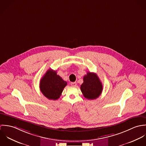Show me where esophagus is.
Segmentation results:
<instances>
[{
    "mask_svg": "<svg viewBox=\"0 0 146 146\" xmlns=\"http://www.w3.org/2000/svg\"><path fill=\"white\" fill-rule=\"evenodd\" d=\"M71 85L72 86H76L77 84H76V82H72V83H71Z\"/></svg>",
    "mask_w": 146,
    "mask_h": 146,
    "instance_id": "esophagus-1",
    "label": "esophagus"
}]
</instances>
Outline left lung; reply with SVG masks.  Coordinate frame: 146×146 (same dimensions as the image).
Segmentation results:
<instances>
[{"label":"left lung","mask_w":146,"mask_h":146,"mask_svg":"<svg viewBox=\"0 0 146 146\" xmlns=\"http://www.w3.org/2000/svg\"><path fill=\"white\" fill-rule=\"evenodd\" d=\"M80 89L85 98L92 100L101 95L103 86L96 74L88 72L84 76L83 83L80 86Z\"/></svg>","instance_id":"left-lung-1"}]
</instances>
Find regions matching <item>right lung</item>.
Here are the masks:
<instances>
[{
	"instance_id": "right-lung-1",
	"label": "right lung",
	"mask_w": 146,
	"mask_h": 146,
	"mask_svg": "<svg viewBox=\"0 0 146 146\" xmlns=\"http://www.w3.org/2000/svg\"><path fill=\"white\" fill-rule=\"evenodd\" d=\"M67 85V82L57 75L56 71L49 69L40 82V89L42 94L49 100H58Z\"/></svg>"
}]
</instances>
